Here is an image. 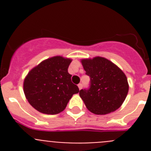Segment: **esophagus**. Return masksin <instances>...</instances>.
Instances as JSON below:
<instances>
[{"label":"esophagus","instance_id":"34e87169","mask_svg":"<svg viewBox=\"0 0 151 151\" xmlns=\"http://www.w3.org/2000/svg\"><path fill=\"white\" fill-rule=\"evenodd\" d=\"M78 88H79V90H81V89L82 88V87H83V85H82V83H79L78 85Z\"/></svg>","mask_w":151,"mask_h":151}]
</instances>
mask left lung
Here are the masks:
<instances>
[{
  "instance_id": "8db88e82",
  "label": "left lung",
  "mask_w": 151,
  "mask_h": 151,
  "mask_svg": "<svg viewBox=\"0 0 151 151\" xmlns=\"http://www.w3.org/2000/svg\"><path fill=\"white\" fill-rule=\"evenodd\" d=\"M85 74L90 77L88 88L79 91V95L91 113L104 115L116 110L129 91L125 75L115 64L101 57L82 60Z\"/></svg>"
}]
</instances>
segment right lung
I'll return each mask as SVG.
<instances>
[{"label": "right lung", "mask_w": 151, "mask_h": 151, "mask_svg": "<svg viewBox=\"0 0 151 151\" xmlns=\"http://www.w3.org/2000/svg\"><path fill=\"white\" fill-rule=\"evenodd\" d=\"M71 60L54 57L33 68L24 80L26 99L32 106L45 114H57L66 108L74 94L79 91L68 73Z\"/></svg>", "instance_id": "obj_1"}]
</instances>
